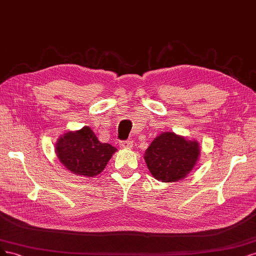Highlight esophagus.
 <instances>
[{"label":"esophagus","instance_id":"1","mask_svg":"<svg viewBox=\"0 0 256 256\" xmlns=\"http://www.w3.org/2000/svg\"><path fill=\"white\" fill-rule=\"evenodd\" d=\"M119 144L123 149H130L133 146V142H130V140H123V142H120Z\"/></svg>","mask_w":256,"mask_h":256}]
</instances>
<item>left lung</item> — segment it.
I'll use <instances>...</instances> for the list:
<instances>
[{
	"instance_id": "obj_1",
	"label": "left lung",
	"mask_w": 256,
	"mask_h": 256,
	"mask_svg": "<svg viewBox=\"0 0 256 256\" xmlns=\"http://www.w3.org/2000/svg\"><path fill=\"white\" fill-rule=\"evenodd\" d=\"M199 154L196 142L166 132L153 140L144 153V160L156 180L178 182L192 170Z\"/></svg>"
}]
</instances>
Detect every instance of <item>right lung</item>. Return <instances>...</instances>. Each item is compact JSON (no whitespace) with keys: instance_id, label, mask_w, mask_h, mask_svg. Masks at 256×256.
<instances>
[{"instance_id":"add662e5","label":"right lung","mask_w":256,"mask_h":256,"mask_svg":"<svg viewBox=\"0 0 256 256\" xmlns=\"http://www.w3.org/2000/svg\"><path fill=\"white\" fill-rule=\"evenodd\" d=\"M116 151L112 144L98 142L89 126L68 132L56 142V154L60 162L78 176H98Z\"/></svg>"}]
</instances>
